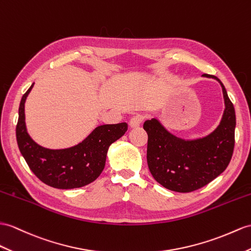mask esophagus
I'll list each match as a JSON object with an SVG mask.
<instances>
[{
    "label": "esophagus",
    "instance_id": "esophagus-1",
    "mask_svg": "<svg viewBox=\"0 0 251 251\" xmlns=\"http://www.w3.org/2000/svg\"><path fill=\"white\" fill-rule=\"evenodd\" d=\"M142 122H143L142 116L136 115V116H134V117H132L130 119L129 125H130L131 127H138L140 125H142Z\"/></svg>",
    "mask_w": 251,
    "mask_h": 251
}]
</instances>
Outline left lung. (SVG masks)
Listing matches in <instances>:
<instances>
[{
  "mask_svg": "<svg viewBox=\"0 0 251 251\" xmlns=\"http://www.w3.org/2000/svg\"><path fill=\"white\" fill-rule=\"evenodd\" d=\"M221 83L225 112L216 130L203 138L184 140L170 134L153 118L144 124L148 134L147 162L151 175L165 188L191 193L209 184L229 165L234 149L235 112L227 91Z\"/></svg>",
  "mask_w": 251,
  "mask_h": 251,
  "instance_id": "left-lung-1",
  "label": "left lung"
}]
</instances>
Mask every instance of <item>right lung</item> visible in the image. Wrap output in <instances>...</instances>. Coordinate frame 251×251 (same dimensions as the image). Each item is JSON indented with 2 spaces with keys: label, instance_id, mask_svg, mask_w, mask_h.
Returning <instances> with one entry per match:
<instances>
[{
  "label": "right lung",
  "instance_id": "right-lung-1",
  "mask_svg": "<svg viewBox=\"0 0 251 251\" xmlns=\"http://www.w3.org/2000/svg\"><path fill=\"white\" fill-rule=\"evenodd\" d=\"M33 86L22 97L16 126L18 147L29 169L40 181L55 188H77L94 182L104 169L108 147L124 135L127 125L98 126L81 144L68 149L44 148L29 137L24 121V103Z\"/></svg>",
  "mask_w": 251,
  "mask_h": 251
}]
</instances>
